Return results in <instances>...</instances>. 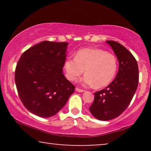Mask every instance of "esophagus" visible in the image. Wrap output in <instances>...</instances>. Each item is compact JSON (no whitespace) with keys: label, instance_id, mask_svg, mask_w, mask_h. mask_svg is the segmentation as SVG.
<instances>
[{"label":"esophagus","instance_id":"1","mask_svg":"<svg viewBox=\"0 0 151 151\" xmlns=\"http://www.w3.org/2000/svg\"><path fill=\"white\" fill-rule=\"evenodd\" d=\"M76 91L80 92V93H82V92L84 91V90H83V89H80V88H76Z\"/></svg>","mask_w":151,"mask_h":151}]
</instances>
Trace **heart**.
I'll return each instance as SVG.
<instances>
[{
    "mask_svg": "<svg viewBox=\"0 0 151 151\" xmlns=\"http://www.w3.org/2000/svg\"><path fill=\"white\" fill-rule=\"evenodd\" d=\"M66 77L75 81L85 70L82 83L102 88L111 83L116 75L117 60L113 54L103 49L86 48L79 50L75 58H68L64 63Z\"/></svg>",
    "mask_w": 151,
    "mask_h": 151,
    "instance_id": "heart-1",
    "label": "heart"
}]
</instances>
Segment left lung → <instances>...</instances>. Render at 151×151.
<instances>
[{
  "label": "left lung",
  "mask_w": 151,
  "mask_h": 151,
  "mask_svg": "<svg viewBox=\"0 0 151 151\" xmlns=\"http://www.w3.org/2000/svg\"><path fill=\"white\" fill-rule=\"evenodd\" d=\"M106 42L113 49L119 61L116 77L104 89L95 93L89 111L100 120L114 119L126 110L137 90L139 70L136 60L123 45L113 40Z\"/></svg>",
  "instance_id": "left-lung-1"
}]
</instances>
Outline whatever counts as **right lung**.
Returning <instances> with one entry per match:
<instances>
[{
    "label": "right lung",
    "instance_id": "1",
    "mask_svg": "<svg viewBox=\"0 0 151 151\" xmlns=\"http://www.w3.org/2000/svg\"><path fill=\"white\" fill-rule=\"evenodd\" d=\"M67 42L43 41L24 51L18 62L15 82L29 111L49 117L63 108L75 86L63 73Z\"/></svg>",
    "mask_w": 151,
    "mask_h": 151
}]
</instances>
